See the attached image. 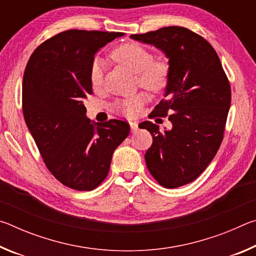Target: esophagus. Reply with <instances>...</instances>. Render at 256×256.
<instances>
[{"instance_id": "1", "label": "esophagus", "mask_w": 256, "mask_h": 256, "mask_svg": "<svg viewBox=\"0 0 256 256\" xmlns=\"http://www.w3.org/2000/svg\"><path fill=\"white\" fill-rule=\"evenodd\" d=\"M130 126H131L132 132H136L138 130V123L136 122H130Z\"/></svg>"}]
</instances>
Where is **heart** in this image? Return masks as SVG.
Segmentation results:
<instances>
[{
	"mask_svg": "<svg viewBox=\"0 0 256 256\" xmlns=\"http://www.w3.org/2000/svg\"><path fill=\"white\" fill-rule=\"evenodd\" d=\"M110 58L126 70L136 73L140 86L151 92H159L166 88L170 80V68L162 60H154L152 54L144 46L136 42L120 45L112 52ZM102 82V63L96 58L90 68V84L99 88ZM148 100L144 92L120 99L114 104V110L128 118H133Z\"/></svg>",
	"mask_w": 256,
	"mask_h": 256,
	"instance_id": "1",
	"label": "heart"
}]
</instances>
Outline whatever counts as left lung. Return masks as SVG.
Wrapping results in <instances>:
<instances>
[{
  "mask_svg": "<svg viewBox=\"0 0 256 256\" xmlns=\"http://www.w3.org/2000/svg\"><path fill=\"white\" fill-rule=\"evenodd\" d=\"M130 37L154 45L170 60L164 98L150 118L170 112L172 128L160 131L149 120L138 126L152 136L144 156L150 174L164 188H180L202 174L222 144L230 84L214 47L188 28L172 26Z\"/></svg>",
  "mask_w": 256,
  "mask_h": 256,
  "instance_id": "8db88e82",
  "label": "left lung"
}]
</instances>
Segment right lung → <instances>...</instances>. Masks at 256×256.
<instances>
[{"label": "right lung", "mask_w": 256, "mask_h": 256, "mask_svg": "<svg viewBox=\"0 0 256 256\" xmlns=\"http://www.w3.org/2000/svg\"><path fill=\"white\" fill-rule=\"evenodd\" d=\"M123 34L66 30L38 46L26 66V124L48 170L73 190L96 188L110 172L114 150L130 133L124 120L92 123L84 104L92 94L94 54Z\"/></svg>", "instance_id": "right-lung-1"}]
</instances>
